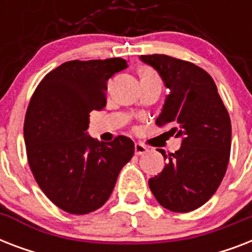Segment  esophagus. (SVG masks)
Wrapping results in <instances>:
<instances>
[{"instance_id": "1", "label": "esophagus", "mask_w": 252, "mask_h": 252, "mask_svg": "<svg viewBox=\"0 0 252 252\" xmlns=\"http://www.w3.org/2000/svg\"><path fill=\"white\" fill-rule=\"evenodd\" d=\"M148 152V148L145 145H142L140 142H136L134 144V153L137 154V156H141V154H145Z\"/></svg>"}]
</instances>
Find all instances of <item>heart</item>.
I'll list each match as a JSON object with an SVG mask.
<instances>
[{
  "mask_svg": "<svg viewBox=\"0 0 252 252\" xmlns=\"http://www.w3.org/2000/svg\"><path fill=\"white\" fill-rule=\"evenodd\" d=\"M141 81H159V77H158V74L154 72L153 69L144 68L141 70Z\"/></svg>",
  "mask_w": 252,
  "mask_h": 252,
  "instance_id": "b5f03b06",
  "label": "heart"
}]
</instances>
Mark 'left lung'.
Listing matches in <instances>:
<instances>
[{
  "label": "left lung",
  "mask_w": 252,
  "mask_h": 252,
  "mask_svg": "<svg viewBox=\"0 0 252 252\" xmlns=\"http://www.w3.org/2000/svg\"><path fill=\"white\" fill-rule=\"evenodd\" d=\"M158 72L170 93L157 124L170 126V136L182 138L150 191L162 207L186 213L201 207L222 182L231 146V123L215 81L204 69L166 55L140 56Z\"/></svg>",
  "instance_id": "obj_1"
}]
</instances>
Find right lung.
Segmentation results:
<instances>
[{"label": "right lung", "mask_w": 252, "mask_h": 252, "mask_svg": "<svg viewBox=\"0 0 252 252\" xmlns=\"http://www.w3.org/2000/svg\"><path fill=\"white\" fill-rule=\"evenodd\" d=\"M126 68L118 57L68 61L43 78L30 100L23 128L29 165L41 191L68 213L102 207L133 157L126 136L106 144L87 134L90 112L106 106L107 81Z\"/></svg>", "instance_id": "obj_1"}]
</instances>
